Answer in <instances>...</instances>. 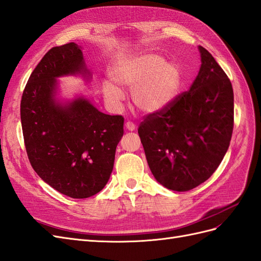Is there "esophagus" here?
I'll return each mask as SVG.
<instances>
[{"instance_id": "34e87169", "label": "esophagus", "mask_w": 261, "mask_h": 261, "mask_svg": "<svg viewBox=\"0 0 261 261\" xmlns=\"http://www.w3.org/2000/svg\"><path fill=\"white\" fill-rule=\"evenodd\" d=\"M136 128H137V125H136L135 123H133V122H131V121H128V122L125 123V129H126V130L135 131Z\"/></svg>"}]
</instances>
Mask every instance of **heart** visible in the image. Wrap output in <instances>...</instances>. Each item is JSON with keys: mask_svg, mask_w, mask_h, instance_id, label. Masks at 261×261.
Returning <instances> with one entry per match:
<instances>
[{"mask_svg": "<svg viewBox=\"0 0 261 261\" xmlns=\"http://www.w3.org/2000/svg\"><path fill=\"white\" fill-rule=\"evenodd\" d=\"M111 80L124 88H131V101L139 110L154 114L174 101L181 85V72L174 62H165L162 56L145 54L133 57L116 65L110 72ZM102 94L110 103L122 97L120 89L105 82Z\"/></svg>", "mask_w": 261, "mask_h": 261, "instance_id": "b5f03b06", "label": "heart"}]
</instances>
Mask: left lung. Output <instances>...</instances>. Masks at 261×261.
Instances as JSON below:
<instances>
[{
    "label": "left lung",
    "instance_id": "left-lung-1",
    "mask_svg": "<svg viewBox=\"0 0 261 261\" xmlns=\"http://www.w3.org/2000/svg\"><path fill=\"white\" fill-rule=\"evenodd\" d=\"M201 68L188 92L148 114L138 133L154 177L167 189L188 191L209 179L229 146L234 93L226 73L199 47Z\"/></svg>",
    "mask_w": 261,
    "mask_h": 261
}]
</instances>
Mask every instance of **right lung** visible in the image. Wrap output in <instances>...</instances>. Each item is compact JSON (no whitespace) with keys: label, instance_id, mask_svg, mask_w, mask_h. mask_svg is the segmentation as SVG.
I'll list each match as a JSON object with an SVG mask.
<instances>
[{"label":"right lung","instance_id":"right-lung-1","mask_svg":"<svg viewBox=\"0 0 261 261\" xmlns=\"http://www.w3.org/2000/svg\"><path fill=\"white\" fill-rule=\"evenodd\" d=\"M75 73H88L77 44L51 48L28 79L20 120L35 172L63 195L85 199L109 179L124 119L102 114L82 97L65 106L57 102L56 77Z\"/></svg>","mask_w":261,"mask_h":261}]
</instances>
